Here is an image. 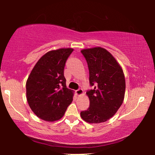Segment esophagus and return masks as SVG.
<instances>
[{
    "instance_id": "1",
    "label": "esophagus",
    "mask_w": 155,
    "mask_h": 155,
    "mask_svg": "<svg viewBox=\"0 0 155 155\" xmlns=\"http://www.w3.org/2000/svg\"><path fill=\"white\" fill-rule=\"evenodd\" d=\"M75 93L76 94L78 95V96H80V95H82L83 94V90H82V89H78V90L75 91Z\"/></svg>"
}]
</instances>
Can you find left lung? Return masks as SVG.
Wrapping results in <instances>:
<instances>
[{
    "label": "left lung",
    "instance_id": "left-lung-1",
    "mask_svg": "<svg viewBox=\"0 0 155 155\" xmlns=\"http://www.w3.org/2000/svg\"><path fill=\"white\" fill-rule=\"evenodd\" d=\"M81 53L87 63L89 80L93 88L86 93L90 107L80 112V116L90 124L105 122L117 112L124 101L126 90L124 71L105 48H85Z\"/></svg>",
    "mask_w": 155,
    "mask_h": 155
}]
</instances>
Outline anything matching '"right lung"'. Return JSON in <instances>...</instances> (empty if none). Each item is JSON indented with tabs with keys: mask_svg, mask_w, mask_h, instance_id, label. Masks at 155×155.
Returning <instances> with one entry per match:
<instances>
[{
	"mask_svg": "<svg viewBox=\"0 0 155 155\" xmlns=\"http://www.w3.org/2000/svg\"><path fill=\"white\" fill-rule=\"evenodd\" d=\"M73 49L50 51L37 61L26 82L27 100L38 117L56 121L64 115L73 101V91L66 87L64 68Z\"/></svg>",
	"mask_w": 155,
	"mask_h": 155,
	"instance_id": "add662e5",
	"label": "right lung"
}]
</instances>
